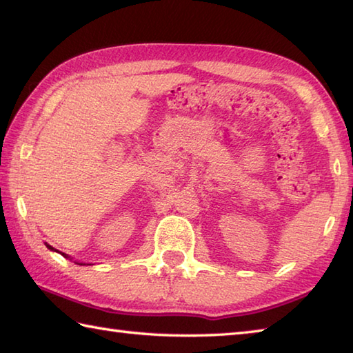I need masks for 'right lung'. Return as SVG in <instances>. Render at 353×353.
<instances>
[{"label":"right lung","mask_w":353,"mask_h":353,"mask_svg":"<svg viewBox=\"0 0 353 353\" xmlns=\"http://www.w3.org/2000/svg\"><path fill=\"white\" fill-rule=\"evenodd\" d=\"M47 247H48V249H50V250H54V252H59V250H56V249H54V247H51V245H48V244H47ZM59 253H61V254H62V256H65V258H70V256H68V254H66V253H62V252H59ZM77 264H79V265H85V264H81V262H77Z\"/></svg>","instance_id":"right-lung-1"}]
</instances>
